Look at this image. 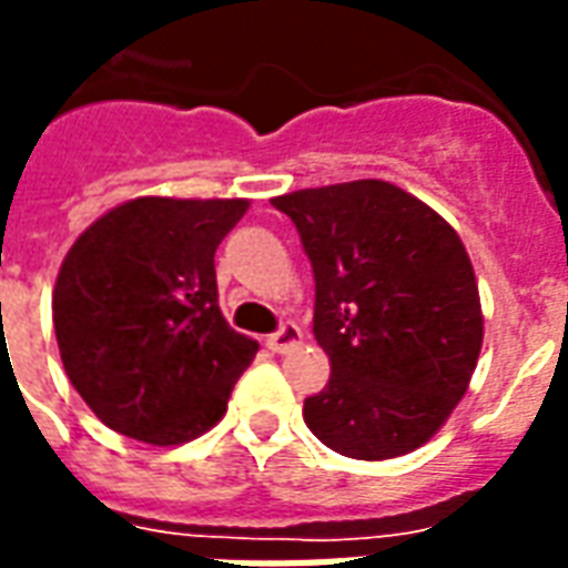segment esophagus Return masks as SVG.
Returning a JSON list of instances; mask_svg holds the SVG:
<instances>
[{
  "label": "esophagus",
  "instance_id": "34e87169",
  "mask_svg": "<svg viewBox=\"0 0 568 568\" xmlns=\"http://www.w3.org/2000/svg\"><path fill=\"white\" fill-rule=\"evenodd\" d=\"M301 339H304V331L295 325V322H285L276 334L267 337V348L276 352V355H285V352H292V348L301 346Z\"/></svg>",
  "mask_w": 568,
  "mask_h": 568
}]
</instances>
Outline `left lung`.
<instances>
[{"instance_id": "1", "label": "left lung", "mask_w": 568, "mask_h": 568, "mask_svg": "<svg viewBox=\"0 0 568 568\" xmlns=\"http://www.w3.org/2000/svg\"><path fill=\"white\" fill-rule=\"evenodd\" d=\"M295 222L313 276V334L331 379L304 422L339 455L415 452L469 388L485 318L457 231L385 180L301 189L273 199Z\"/></svg>"}]
</instances>
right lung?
I'll list each match as a JSON object with an SVG mask.
<instances>
[{
    "label": "right lung",
    "mask_w": 568,
    "mask_h": 568,
    "mask_svg": "<svg viewBox=\"0 0 568 568\" xmlns=\"http://www.w3.org/2000/svg\"><path fill=\"white\" fill-rule=\"evenodd\" d=\"M243 199H134L74 241L53 288L62 367L111 430L150 445L195 439L229 409L258 343L229 327L216 246Z\"/></svg>",
    "instance_id": "add662e5"
}]
</instances>
